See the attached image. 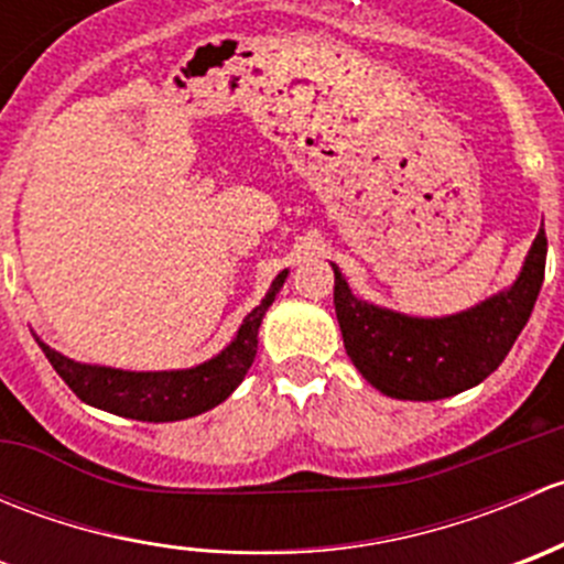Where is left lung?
Returning <instances> with one entry per match:
<instances>
[{"label":"left lung","mask_w":564,"mask_h":564,"mask_svg":"<svg viewBox=\"0 0 564 564\" xmlns=\"http://www.w3.org/2000/svg\"><path fill=\"white\" fill-rule=\"evenodd\" d=\"M549 240L540 229L519 281L505 294L447 318H409L357 300L335 270V316L346 355L379 392L401 401H440L497 371L524 329L545 275Z\"/></svg>","instance_id":"obj_1"}]
</instances>
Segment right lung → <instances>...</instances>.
Masks as SVG:
<instances>
[{"label": "right lung", "mask_w": 564, "mask_h": 564, "mask_svg": "<svg viewBox=\"0 0 564 564\" xmlns=\"http://www.w3.org/2000/svg\"><path fill=\"white\" fill-rule=\"evenodd\" d=\"M286 272H278L270 292L264 294L261 305L246 316L237 338L213 357L209 362L187 371H161V373H133L113 371V368L82 366L59 351L40 344L43 355L54 366V371L65 379V384L89 406H98L104 412L119 414V417L144 420V423H172V420L196 417L207 409L218 406L220 401L235 392L237 384L246 379L256 349H259V324L267 308L272 305L275 294L281 292Z\"/></svg>", "instance_id": "add662e5"}]
</instances>
